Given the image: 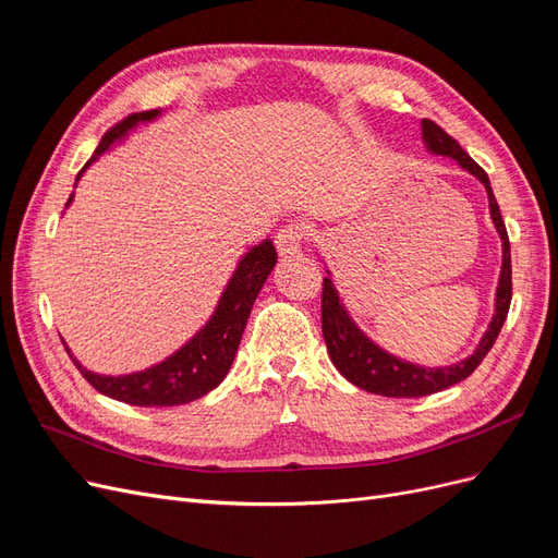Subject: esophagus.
<instances>
[{
	"mask_svg": "<svg viewBox=\"0 0 558 558\" xmlns=\"http://www.w3.org/2000/svg\"><path fill=\"white\" fill-rule=\"evenodd\" d=\"M307 240V230L302 223H289L277 232V251L281 256H295Z\"/></svg>",
	"mask_w": 558,
	"mask_h": 558,
	"instance_id": "1",
	"label": "esophagus"
}]
</instances>
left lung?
Wrapping results in <instances>:
<instances>
[{
    "label": "left lung",
    "mask_w": 558,
    "mask_h": 558,
    "mask_svg": "<svg viewBox=\"0 0 558 558\" xmlns=\"http://www.w3.org/2000/svg\"><path fill=\"white\" fill-rule=\"evenodd\" d=\"M421 130H424V142L428 150L440 156H449L459 162L463 170L475 174L488 193V207H492L494 226L502 240V267H500V281L496 291V314L494 320L488 324V330L484 332L477 351L468 356L465 361L449 365V367H418L412 363H404L391 353L379 349L375 342H369L367 337L353 326V320L344 312L340 295H337L330 277L324 279V293H320V330H324V340L330 353V361L335 367L359 388L367 393H377L386 398H418L430 396L437 391L463 381L475 373L477 365L484 361V356L492 351L496 337L508 318L510 300H512V260H510V240L508 230H505V221L498 209V202L494 197L492 183H488L486 172L472 160L461 144L456 142L451 134H447L440 125L424 118L421 121Z\"/></svg>",
    "instance_id": "1"
}]
</instances>
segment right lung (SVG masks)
<instances>
[{"label": "right lung", "instance_id": "obj_1", "mask_svg": "<svg viewBox=\"0 0 558 558\" xmlns=\"http://www.w3.org/2000/svg\"><path fill=\"white\" fill-rule=\"evenodd\" d=\"M160 111L150 109L142 113H130L121 123H116L99 142L95 156L83 165V170L137 123L150 121ZM78 172V177L83 174ZM76 177V181H78ZM72 202V197H70ZM66 202V205H70ZM277 263L275 244L265 240L258 246H253L246 256L240 260L238 269L226 286L221 302L209 318V324L202 328L193 340L181 347L174 356L167 361L144 369V373L123 375V377H105L95 375L90 369L83 367L74 356V365L78 373L86 377V381L113 400H121L128 404H140V408H174V404L193 402L202 396H207L211 388L221 384L228 375V369L238 353L242 332L246 328V320L251 314L253 302L260 293L265 279L272 272Z\"/></svg>", "mask_w": 558, "mask_h": 558}]
</instances>
